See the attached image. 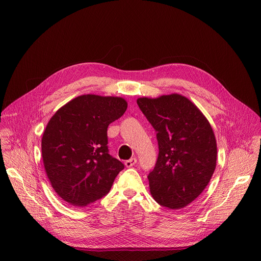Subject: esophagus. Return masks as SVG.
<instances>
[{
  "label": "esophagus",
  "mask_w": 261,
  "mask_h": 261,
  "mask_svg": "<svg viewBox=\"0 0 261 261\" xmlns=\"http://www.w3.org/2000/svg\"><path fill=\"white\" fill-rule=\"evenodd\" d=\"M136 163H137V160H136L135 158H132V159H130V160H128V161L125 162V166H126L127 168H131V167H133Z\"/></svg>",
  "instance_id": "esophagus-1"
}]
</instances>
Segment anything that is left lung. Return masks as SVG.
<instances>
[{"instance_id":"obj_1","label":"left lung","mask_w":261,"mask_h":261,"mask_svg":"<svg viewBox=\"0 0 261 261\" xmlns=\"http://www.w3.org/2000/svg\"><path fill=\"white\" fill-rule=\"evenodd\" d=\"M137 105L156 131L159 158L149 173L156 202L178 210L195 200L216 168L213 129L194 103L180 94L137 98Z\"/></svg>"}]
</instances>
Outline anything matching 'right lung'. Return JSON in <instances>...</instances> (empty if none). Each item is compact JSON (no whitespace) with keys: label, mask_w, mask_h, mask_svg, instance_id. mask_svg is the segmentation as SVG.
Instances as JSON below:
<instances>
[{"label":"right lung","mask_w":261,"mask_h":261,"mask_svg":"<svg viewBox=\"0 0 261 261\" xmlns=\"http://www.w3.org/2000/svg\"><path fill=\"white\" fill-rule=\"evenodd\" d=\"M117 96L85 94L60 108L42 137L46 174L58 195L85 206L108 194L124 164L108 150L107 129L127 110Z\"/></svg>","instance_id":"obj_1"}]
</instances>
